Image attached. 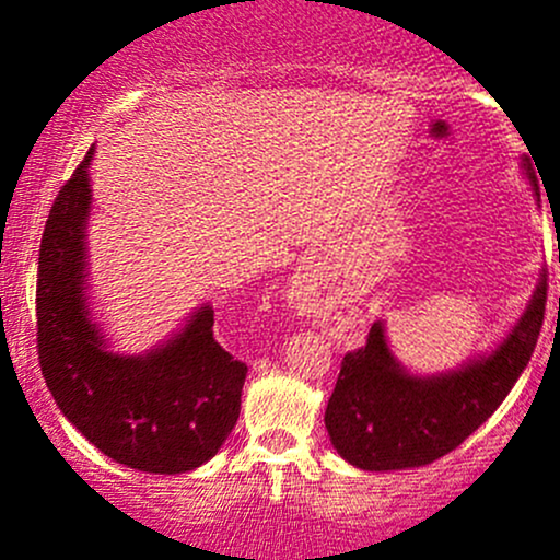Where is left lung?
<instances>
[{
	"instance_id": "obj_1",
	"label": "left lung",
	"mask_w": 560,
	"mask_h": 560,
	"mask_svg": "<svg viewBox=\"0 0 560 560\" xmlns=\"http://www.w3.org/2000/svg\"><path fill=\"white\" fill-rule=\"evenodd\" d=\"M524 171L537 191L526 160ZM545 302L548 273L539 276L522 320L492 355L440 376H410L389 352L376 320L365 345L342 358L324 416L331 445L347 464L365 471L416 468L447 455L490 419L522 376L542 329Z\"/></svg>"
}]
</instances>
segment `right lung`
Listing matches in <instances>:
<instances>
[{"instance_id": "1", "label": "right lung", "mask_w": 560, "mask_h": 560, "mask_svg": "<svg viewBox=\"0 0 560 560\" xmlns=\"http://www.w3.org/2000/svg\"><path fill=\"white\" fill-rule=\"evenodd\" d=\"M94 150L55 197L38 249L36 350L57 408L107 458L184 474L218 453L240 419L247 365L213 337L205 305L147 355H115L89 318L86 218Z\"/></svg>"}]
</instances>
